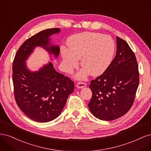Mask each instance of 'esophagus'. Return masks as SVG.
I'll use <instances>...</instances> for the list:
<instances>
[{"label": "esophagus", "mask_w": 151, "mask_h": 151, "mask_svg": "<svg viewBox=\"0 0 151 151\" xmlns=\"http://www.w3.org/2000/svg\"><path fill=\"white\" fill-rule=\"evenodd\" d=\"M86 86V84L84 83H81V82H79V83L76 84V87L79 89L83 88Z\"/></svg>", "instance_id": "1"}]
</instances>
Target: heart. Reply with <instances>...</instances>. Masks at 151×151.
I'll return each instance as SVG.
<instances>
[{"label": "heart", "instance_id": "b5f03b06", "mask_svg": "<svg viewBox=\"0 0 151 151\" xmlns=\"http://www.w3.org/2000/svg\"><path fill=\"white\" fill-rule=\"evenodd\" d=\"M68 49L62 48L61 55L64 69L71 72L78 65L83 68L77 74L84 79L89 74H102L110 65L115 51V45L110 36L99 33L84 32L70 36L67 40Z\"/></svg>", "mask_w": 151, "mask_h": 151}]
</instances>
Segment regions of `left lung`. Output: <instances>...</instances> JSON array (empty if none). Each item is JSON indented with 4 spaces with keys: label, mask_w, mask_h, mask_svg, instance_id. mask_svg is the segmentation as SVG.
<instances>
[{
    "label": "left lung",
    "mask_w": 151,
    "mask_h": 151,
    "mask_svg": "<svg viewBox=\"0 0 151 151\" xmlns=\"http://www.w3.org/2000/svg\"><path fill=\"white\" fill-rule=\"evenodd\" d=\"M138 70L135 55L129 45L116 37L115 58L89 85L93 96L88 107L96 118L111 121L129 111L139 86Z\"/></svg>",
    "instance_id": "obj_1"
}]
</instances>
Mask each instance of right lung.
<instances>
[{
  "mask_svg": "<svg viewBox=\"0 0 151 151\" xmlns=\"http://www.w3.org/2000/svg\"><path fill=\"white\" fill-rule=\"evenodd\" d=\"M60 31L48 29L31 36L20 47L13 62L12 80L17 106L27 116L38 122L57 118L74 89L73 81L55 70L52 62L36 71L31 70L26 64L36 47L46 50L52 60L57 58L60 47L52 42L51 36Z\"/></svg>",
  "mask_w": 151,
  "mask_h": 151,
  "instance_id": "add662e5",
  "label": "right lung"
}]
</instances>
